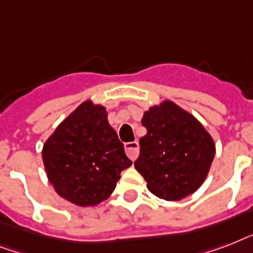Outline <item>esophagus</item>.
<instances>
[{"label":"esophagus","instance_id":"obj_1","mask_svg":"<svg viewBox=\"0 0 253 253\" xmlns=\"http://www.w3.org/2000/svg\"><path fill=\"white\" fill-rule=\"evenodd\" d=\"M125 150H126L127 156L135 162L136 159H138L139 155V143L138 142H128L125 144Z\"/></svg>","mask_w":253,"mask_h":253}]
</instances>
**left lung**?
<instances>
[{
  "label": "left lung",
  "instance_id": "8db88e82",
  "mask_svg": "<svg viewBox=\"0 0 253 253\" xmlns=\"http://www.w3.org/2000/svg\"><path fill=\"white\" fill-rule=\"evenodd\" d=\"M147 128L135 168L152 194L178 201L198 190L215 156V143L202 123L177 103L164 99L144 111Z\"/></svg>",
  "mask_w": 253,
  "mask_h": 253
}]
</instances>
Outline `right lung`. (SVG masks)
Returning a JSON list of instances; mask_svg holds the SVG:
<instances>
[{
    "instance_id": "obj_1",
    "label": "right lung",
    "mask_w": 253,
    "mask_h": 253,
    "mask_svg": "<svg viewBox=\"0 0 253 253\" xmlns=\"http://www.w3.org/2000/svg\"><path fill=\"white\" fill-rule=\"evenodd\" d=\"M42 158L55 192L81 208L107 200L121 172L132 164L109 125L106 107L91 99L77 106L49 135Z\"/></svg>"
}]
</instances>
